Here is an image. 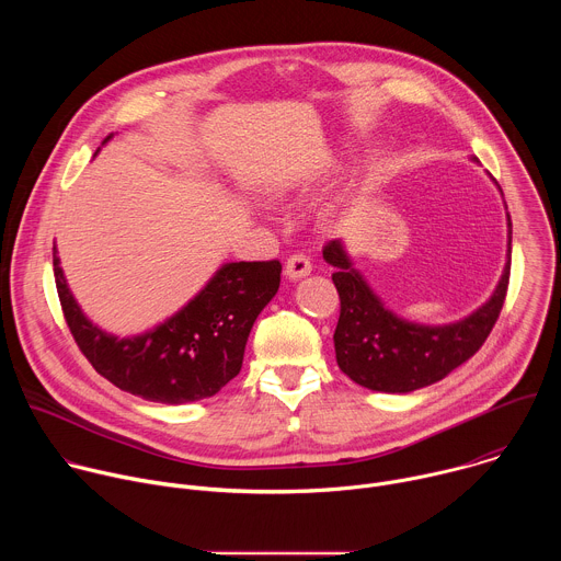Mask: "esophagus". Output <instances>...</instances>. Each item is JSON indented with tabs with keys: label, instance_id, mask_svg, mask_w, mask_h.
<instances>
[{
	"label": "esophagus",
	"instance_id": "1",
	"mask_svg": "<svg viewBox=\"0 0 561 561\" xmlns=\"http://www.w3.org/2000/svg\"><path fill=\"white\" fill-rule=\"evenodd\" d=\"M310 271H312V264H310V260H308L306 255H301V253L288 257V262H286V266H284L286 279H293V282L308 277Z\"/></svg>",
	"mask_w": 561,
	"mask_h": 561
}]
</instances>
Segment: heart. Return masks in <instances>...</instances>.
Segmentation results:
<instances>
[{
	"instance_id": "b5f03b06",
	"label": "heart",
	"mask_w": 561,
	"mask_h": 561,
	"mask_svg": "<svg viewBox=\"0 0 561 561\" xmlns=\"http://www.w3.org/2000/svg\"><path fill=\"white\" fill-rule=\"evenodd\" d=\"M279 197H282V191H275V193H273V199H279Z\"/></svg>"
}]
</instances>
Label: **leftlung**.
Wrapping results in <instances>:
<instances>
[{
	"mask_svg": "<svg viewBox=\"0 0 561 561\" xmlns=\"http://www.w3.org/2000/svg\"><path fill=\"white\" fill-rule=\"evenodd\" d=\"M470 159L477 162V157ZM493 184L500 188L495 180ZM500 195L504 197L502 188ZM506 226V264L493 295L470 314L450 324H420L392 312L359 268H355L344 239L331 242L324 249V260L335 268L333 282L342 301L340 322L333 335L342 373L368 390L404 394L444 379L468 362L486 342L504 306L513 234L508 213Z\"/></svg>",
	"mask_w": 561,
	"mask_h": 561,
	"instance_id": "left-lung-1",
	"label": "left lung"
}]
</instances>
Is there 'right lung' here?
Instances as JSON below:
<instances>
[{"label":"right lung","instance_id":"add662e5","mask_svg":"<svg viewBox=\"0 0 561 561\" xmlns=\"http://www.w3.org/2000/svg\"><path fill=\"white\" fill-rule=\"evenodd\" d=\"M53 266L68 329L93 368L117 388L169 407L213 397L239 375L251 329L275 297L282 273L277 260L226 262L164 322L119 337L100 329L77 304L55 244Z\"/></svg>","mask_w":561,"mask_h":561}]
</instances>
